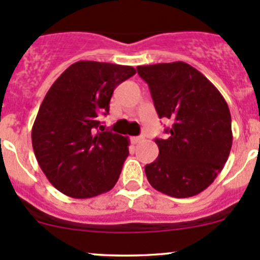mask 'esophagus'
I'll return each mask as SVG.
<instances>
[{"label":"esophagus","mask_w":260,"mask_h":260,"mask_svg":"<svg viewBox=\"0 0 260 260\" xmlns=\"http://www.w3.org/2000/svg\"><path fill=\"white\" fill-rule=\"evenodd\" d=\"M131 141H132V143H138V142H141V141H142V137H140V136H138V137H132L131 138Z\"/></svg>","instance_id":"obj_1"}]
</instances>
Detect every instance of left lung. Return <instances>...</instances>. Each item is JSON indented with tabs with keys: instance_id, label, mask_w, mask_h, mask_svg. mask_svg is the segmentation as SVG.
Instances as JSON below:
<instances>
[{
	"instance_id": "obj_1",
	"label": "left lung",
	"mask_w": 260,
	"mask_h": 260,
	"mask_svg": "<svg viewBox=\"0 0 260 260\" xmlns=\"http://www.w3.org/2000/svg\"><path fill=\"white\" fill-rule=\"evenodd\" d=\"M159 118L172 122L169 138H156L159 153L146 165L148 182L172 198H191L214 182L233 145L232 117L224 96L183 61L138 67Z\"/></svg>"
}]
</instances>
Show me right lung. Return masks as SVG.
I'll return each mask as SVG.
<instances>
[{"label":"right lung","instance_id":"obj_1","mask_svg":"<svg viewBox=\"0 0 260 260\" xmlns=\"http://www.w3.org/2000/svg\"><path fill=\"white\" fill-rule=\"evenodd\" d=\"M135 74V68L127 65L81 60L46 93L31 141L39 166L64 195L94 198L117 183L129 154V140L109 131L101 133L99 115L109 112L115 86Z\"/></svg>","mask_w":260,"mask_h":260}]
</instances>
